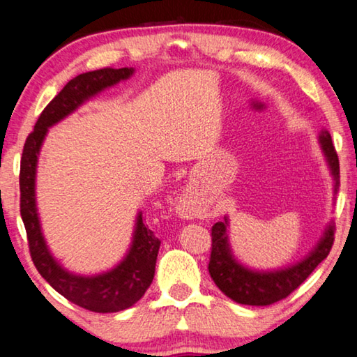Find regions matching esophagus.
Instances as JSON below:
<instances>
[{
    "instance_id": "1",
    "label": "esophagus",
    "mask_w": 357,
    "mask_h": 357,
    "mask_svg": "<svg viewBox=\"0 0 357 357\" xmlns=\"http://www.w3.org/2000/svg\"><path fill=\"white\" fill-rule=\"evenodd\" d=\"M178 213L183 217H203V211L197 204L195 195H193L192 192H185L184 195L179 198Z\"/></svg>"
}]
</instances>
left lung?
<instances>
[{
    "label": "left lung",
    "mask_w": 357,
    "mask_h": 357,
    "mask_svg": "<svg viewBox=\"0 0 357 357\" xmlns=\"http://www.w3.org/2000/svg\"><path fill=\"white\" fill-rule=\"evenodd\" d=\"M318 143L334 179L335 195L340 185V167H338V157L331 134L326 129L319 130ZM228 215L223 217V222H217L213 227L209 274L223 294L244 305H271L277 301L285 299L329 255L331 247L334 244V225L329 222L317 245L301 261L280 269L258 271L247 268L233 255L228 239Z\"/></svg>",
    "instance_id": "1"
}]
</instances>
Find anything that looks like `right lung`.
I'll return each instance as SVG.
<instances>
[{
  "label": "right lung",
  "mask_w": 357,
  "mask_h": 357,
  "mask_svg": "<svg viewBox=\"0 0 357 357\" xmlns=\"http://www.w3.org/2000/svg\"><path fill=\"white\" fill-rule=\"evenodd\" d=\"M134 68H105L72 78L40 113L34 130L26 138L20 162V214L26 228L34 266L39 274L66 299L98 313L126 310L142 299L154 279L160 241L144 225L140 211L135 219L129 250L116 266L94 275L70 273L53 257L42 233L36 203V173L39 153L48 129L104 89L128 80L134 75Z\"/></svg>",
  "instance_id": "1"
}]
</instances>
